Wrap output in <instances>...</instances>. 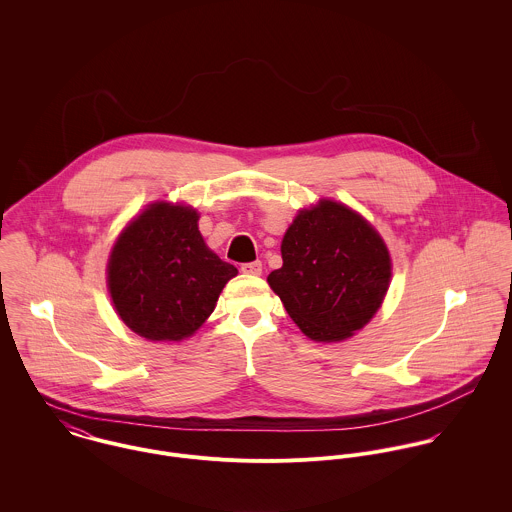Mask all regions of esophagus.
Instances as JSON below:
<instances>
[{
    "mask_svg": "<svg viewBox=\"0 0 512 512\" xmlns=\"http://www.w3.org/2000/svg\"><path fill=\"white\" fill-rule=\"evenodd\" d=\"M242 274L246 276H260L262 274V262H248V264H242Z\"/></svg>",
    "mask_w": 512,
    "mask_h": 512,
    "instance_id": "esophagus-1",
    "label": "esophagus"
}]
</instances>
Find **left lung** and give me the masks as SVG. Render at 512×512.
Here are the masks:
<instances>
[{
    "instance_id": "left-lung-1",
    "label": "left lung",
    "mask_w": 512,
    "mask_h": 512,
    "mask_svg": "<svg viewBox=\"0 0 512 512\" xmlns=\"http://www.w3.org/2000/svg\"><path fill=\"white\" fill-rule=\"evenodd\" d=\"M280 250L284 264L268 284L311 341H347L382 307L392 282L390 250L345 203L319 199L299 209Z\"/></svg>"
}]
</instances>
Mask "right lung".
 <instances>
[{
    "mask_svg": "<svg viewBox=\"0 0 512 512\" xmlns=\"http://www.w3.org/2000/svg\"><path fill=\"white\" fill-rule=\"evenodd\" d=\"M199 211L153 201L116 236L106 286L118 317L147 341L193 337L238 270L222 262L199 230Z\"/></svg>",
    "mask_w": 512,
    "mask_h": 512,
    "instance_id": "right-lung-1",
    "label": "right lung"
}]
</instances>
